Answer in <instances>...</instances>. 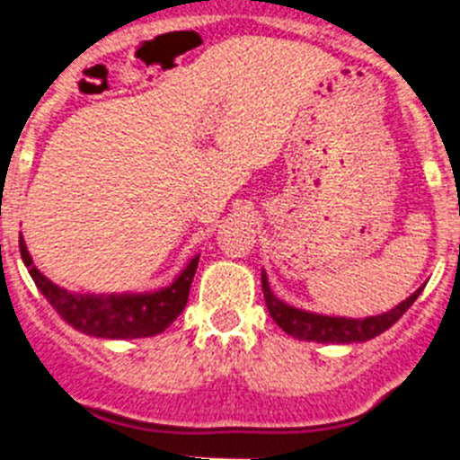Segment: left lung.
Returning <instances> with one entry per match:
<instances>
[{
    "instance_id": "left-lung-1",
    "label": "left lung",
    "mask_w": 460,
    "mask_h": 460,
    "mask_svg": "<svg viewBox=\"0 0 460 460\" xmlns=\"http://www.w3.org/2000/svg\"><path fill=\"white\" fill-rule=\"evenodd\" d=\"M424 288L414 290L412 295L394 306L392 311L371 315V318H334V315H320V313H308L302 308H295L290 304L280 302L279 296L271 292L267 274L262 271V292L270 308V315L286 334L295 336L299 341H313V343H364L382 332H387L405 311L414 304V299L421 295Z\"/></svg>"
}]
</instances>
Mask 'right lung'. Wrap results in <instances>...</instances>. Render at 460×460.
I'll return each instance as SVG.
<instances>
[{
    "label": "right lung",
    "mask_w": 460,
    "mask_h": 460,
    "mask_svg": "<svg viewBox=\"0 0 460 460\" xmlns=\"http://www.w3.org/2000/svg\"><path fill=\"white\" fill-rule=\"evenodd\" d=\"M20 255L30 270L40 295L46 296L73 329L96 339H145L156 336L170 327L184 311L200 255L190 258L181 274L168 288L154 292H121V295H80L52 283L36 270L30 251L20 234Z\"/></svg>",
    "instance_id": "right-lung-1"
}]
</instances>
